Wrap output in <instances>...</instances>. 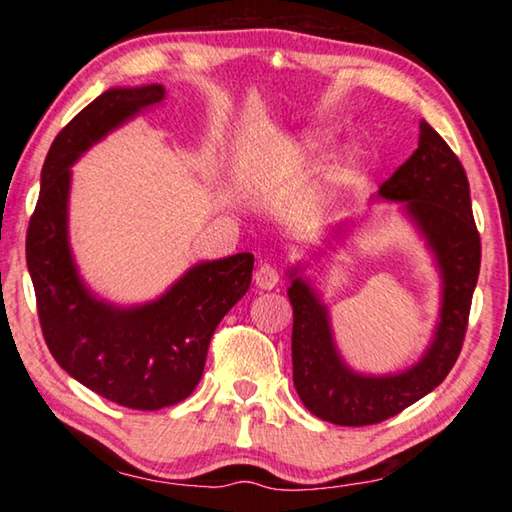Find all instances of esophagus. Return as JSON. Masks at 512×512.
<instances>
[{
    "label": "esophagus",
    "instance_id": "34e87169",
    "mask_svg": "<svg viewBox=\"0 0 512 512\" xmlns=\"http://www.w3.org/2000/svg\"><path fill=\"white\" fill-rule=\"evenodd\" d=\"M253 280H255V284L259 289H273L277 282H280V275H277V271H275V266H271V264H259L257 266V271H255V275H253Z\"/></svg>",
    "mask_w": 512,
    "mask_h": 512
}]
</instances>
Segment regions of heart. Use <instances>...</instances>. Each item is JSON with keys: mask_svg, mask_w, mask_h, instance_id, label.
I'll use <instances>...</instances> for the list:
<instances>
[{"mask_svg": "<svg viewBox=\"0 0 512 512\" xmlns=\"http://www.w3.org/2000/svg\"><path fill=\"white\" fill-rule=\"evenodd\" d=\"M339 171H343V167H341V169H339Z\"/></svg>", "mask_w": 512, "mask_h": 512, "instance_id": "heart-1", "label": "heart"}]
</instances>
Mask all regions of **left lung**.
Returning a JSON list of instances; mask_svg holds the SVG:
<instances>
[{
  "mask_svg": "<svg viewBox=\"0 0 512 512\" xmlns=\"http://www.w3.org/2000/svg\"><path fill=\"white\" fill-rule=\"evenodd\" d=\"M379 194L406 201L443 271V311L427 354L402 375L363 377L345 368L329 332L327 311L305 282L289 289L293 307V384L302 404L320 420L341 427H366L402 413L431 393L461 354L472 293L479 280L481 237L476 230L470 183L449 144L422 121L418 149L384 180Z\"/></svg>",
  "mask_w": 512,
  "mask_h": 512,
  "instance_id": "8db88e82",
  "label": "left lung"
}]
</instances>
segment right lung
I'll list each match as a JSON object with an SVG mask.
<instances>
[{
  "label": "right lung",
  "mask_w": 512,
  "mask_h": 512,
  "mask_svg": "<svg viewBox=\"0 0 512 512\" xmlns=\"http://www.w3.org/2000/svg\"><path fill=\"white\" fill-rule=\"evenodd\" d=\"M164 99L162 85L108 90L56 135L27 230V266L51 357L76 381L135 411L192 395L221 318L246 296L255 257L194 266L158 302L115 309L83 287L67 246L69 164L110 128Z\"/></svg>",
  "instance_id": "right-lung-1"
}]
</instances>
